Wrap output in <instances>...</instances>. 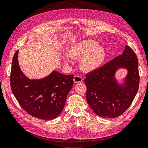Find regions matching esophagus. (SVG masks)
<instances>
[{
  "mask_svg": "<svg viewBox=\"0 0 148 148\" xmlns=\"http://www.w3.org/2000/svg\"><path fill=\"white\" fill-rule=\"evenodd\" d=\"M82 81V78L80 76H75L74 78H73V81L75 82V83H78V82H80Z\"/></svg>",
  "mask_w": 148,
  "mask_h": 148,
  "instance_id": "1",
  "label": "esophagus"
}]
</instances>
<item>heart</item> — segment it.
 Segmentation results:
<instances>
[{
    "label": "heart",
    "instance_id": "heart-1",
    "mask_svg": "<svg viewBox=\"0 0 148 148\" xmlns=\"http://www.w3.org/2000/svg\"><path fill=\"white\" fill-rule=\"evenodd\" d=\"M69 54L63 56L64 62L66 64L72 63V58L81 59L80 67L86 72H92L102 66L106 59V51L97 42L85 39L74 44L69 50Z\"/></svg>",
    "mask_w": 148,
    "mask_h": 148
}]
</instances>
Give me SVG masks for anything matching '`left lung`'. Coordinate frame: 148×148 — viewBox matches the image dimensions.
Segmentation results:
<instances>
[{
  "label": "left lung",
  "mask_w": 148,
  "mask_h": 148,
  "mask_svg": "<svg viewBox=\"0 0 148 148\" xmlns=\"http://www.w3.org/2000/svg\"><path fill=\"white\" fill-rule=\"evenodd\" d=\"M121 68L127 70L122 82L115 78L116 72ZM86 76V99L91 109L99 116L115 118L129 108L138 92V58L131 47L126 45L121 55Z\"/></svg>",
  "instance_id": "8db88e82"
}]
</instances>
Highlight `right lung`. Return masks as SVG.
<instances>
[{
    "mask_svg": "<svg viewBox=\"0 0 148 148\" xmlns=\"http://www.w3.org/2000/svg\"><path fill=\"white\" fill-rule=\"evenodd\" d=\"M18 51L14 55L10 75L11 90L21 107L40 120H52L60 115L73 84L72 75L53 70L45 77L29 79L22 72Z\"/></svg>",
    "mask_w": 148,
    "mask_h": 148,
    "instance_id": "1",
    "label": "right lung"
}]
</instances>
